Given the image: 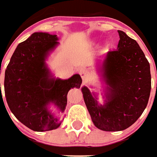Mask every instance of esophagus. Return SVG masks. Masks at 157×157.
<instances>
[{
	"instance_id": "1",
	"label": "esophagus",
	"mask_w": 157,
	"mask_h": 157,
	"mask_svg": "<svg viewBox=\"0 0 157 157\" xmlns=\"http://www.w3.org/2000/svg\"><path fill=\"white\" fill-rule=\"evenodd\" d=\"M79 74H80V76H81V78H82L83 81H85L86 79H87L88 72L86 71V70H85V69H81L80 71H79Z\"/></svg>"
}]
</instances>
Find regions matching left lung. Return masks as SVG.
<instances>
[{"instance_id":"8db88e82","label":"left lung","mask_w":157,"mask_h":157,"mask_svg":"<svg viewBox=\"0 0 157 157\" xmlns=\"http://www.w3.org/2000/svg\"><path fill=\"white\" fill-rule=\"evenodd\" d=\"M116 51L108 52L98 63L105 83L104 104L97 94L83 86L84 102L94 126L103 131H122L134 124L146 107L151 89L150 63L136 40L118 30Z\"/></svg>"}]
</instances>
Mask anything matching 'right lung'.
<instances>
[{
  "label": "right lung",
  "instance_id": "add662e5",
  "mask_svg": "<svg viewBox=\"0 0 157 157\" xmlns=\"http://www.w3.org/2000/svg\"><path fill=\"white\" fill-rule=\"evenodd\" d=\"M56 34L35 32L18 44L5 72L4 89L11 112L29 128L49 131L62 121L50 110L66 109L68 91L79 89L82 78L74 74L67 79L56 78L46 65L50 54L59 45Z\"/></svg>",
  "mask_w": 157,
  "mask_h": 157
}]
</instances>
